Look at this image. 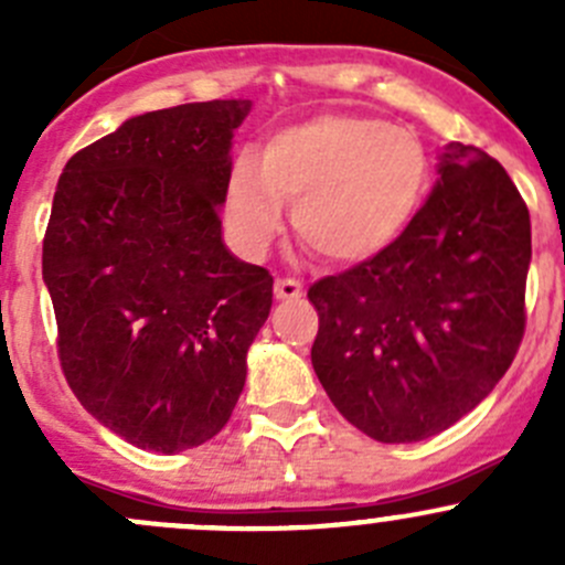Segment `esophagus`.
Here are the masks:
<instances>
[{
    "instance_id": "obj_1",
    "label": "esophagus",
    "mask_w": 565,
    "mask_h": 565,
    "mask_svg": "<svg viewBox=\"0 0 565 565\" xmlns=\"http://www.w3.org/2000/svg\"><path fill=\"white\" fill-rule=\"evenodd\" d=\"M273 295H276V300H300L306 295V289L303 284L292 281V278H278L276 287H273Z\"/></svg>"
}]
</instances>
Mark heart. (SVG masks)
<instances>
[{
    "label": "heart",
    "instance_id": "heart-1",
    "mask_svg": "<svg viewBox=\"0 0 565 565\" xmlns=\"http://www.w3.org/2000/svg\"><path fill=\"white\" fill-rule=\"evenodd\" d=\"M429 188V156L409 130L361 114H317L241 156L224 188L237 246L262 254L281 230L284 196L306 246L333 265H363L396 246Z\"/></svg>",
    "mask_w": 565,
    "mask_h": 565
}]
</instances>
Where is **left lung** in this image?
Masks as SVG:
<instances>
[{
    "label": "left lung",
    "mask_w": 565,
    "mask_h": 565,
    "mask_svg": "<svg viewBox=\"0 0 565 565\" xmlns=\"http://www.w3.org/2000/svg\"><path fill=\"white\" fill-rule=\"evenodd\" d=\"M530 215L494 158L448 141L396 246L309 289L311 366L330 402L380 443L454 426L503 380L525 333Z\"/></svg>",
    "instance_id": "obj_1"
}]
</instances>
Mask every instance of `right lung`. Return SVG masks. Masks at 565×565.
<instances>
[{
	"mask_svg": "<svg viewBox=\"0 0 565 565\" xmlns=\"http://www.w3.org/2000/svg\"><path fill=\"white\" fill-rule=\"evenodd\" d=\"M250 100L125 119L62 169L43 281L67 385L130 446L180 454L218 435L273 306V276L224 243L232 139Z\"/></svg>",
	"mask_w": 565,
	"mask_h": 565,
	"instance_id": "1",
	"label": "right lung"
}]
</instances>
